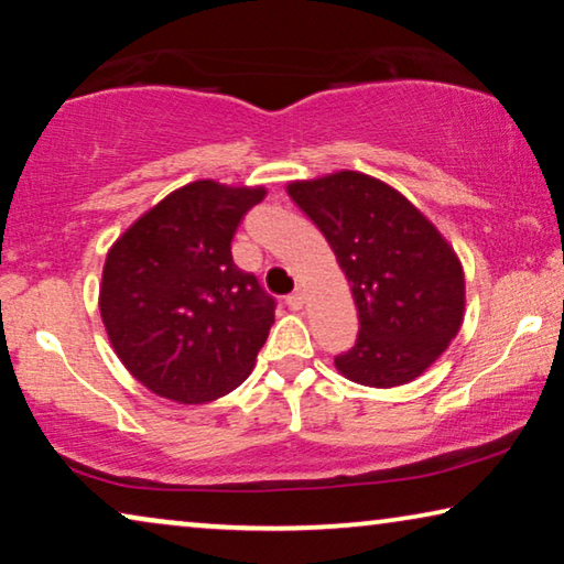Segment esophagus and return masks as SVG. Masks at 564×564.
<instances>
[{
    "label": "esophagus",
    "mask_w": 564,
    "mask_h": 564,
    "mask_svg": "<svg viewBox=\"0 0 564 564\" xmlns=\"http://www.w3.org/2000/svg\"><path fill=\"white\" fill-rule=\"evenodd\" d=\"M284 303H288L290 311H300V307H303V303H305V295H303V292H292V295H288Z\"/></svg>",
    "instance_id": "1"
}]
</instances>
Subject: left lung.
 I'll return each instance as SVG.
<instances>
[{"instance_id": "obj_1", "label": "left lung", "mask_w": 564, "mask_h": 564, "mask_svg": "<svg viewBox=\"0 0 564 564\" xmlns=\"http://www.w3.org/2000/svg\"><path fill=\"white\" fill-rule=\"evenodd\" d=\"M351 282L359 336L336 367L367 388L415 380L465 318V274L442 234L398 189L359 172L288 187Z\"/></svg>"}]
</instances>
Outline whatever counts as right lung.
Masks as SVG:
<instances>
[{
	"label": "right lung",
	"instance_id": "add662e5",
	"mask_svg": "<svg viewBox=\"0 0 564 564\" xmlns=\"http://www.w3.org/2000/svg\"><path fill=\"white\" fill-rule=\"evenodd\" d=\"M264 187L213 180L172 192L107 253L99 313L128 372L174 403L236 390L274 323V297L234 264L230 241Z\"/></svg>",
	"mask_w": 564,
	"mask_h": 564
}]
</instances>
